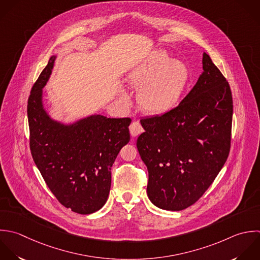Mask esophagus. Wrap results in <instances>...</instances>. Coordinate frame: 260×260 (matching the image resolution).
Here are the masks:
<instances>
[{
	"label": "esophagus",
	"instance_id": "esophagus-1",
	"mask_svg": "<svg viewBox=\"0 0 260 260\" xmlns=\"http://www.w3.org/2000/svg\"><path fill=\"white\" fill-rule=\"evenodd\" d=\"M129 132L133 137H137L144 132V128L139 121H133L129 125Z\"/></svg>",
	"mask_w": 260,
	"mask_h": 260
}]
</instances>
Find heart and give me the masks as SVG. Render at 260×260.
Wrapping results in <instances>:
<instances>
[{"label": "heart", "mask_w": 260, "mask_h": 260, "mask_svg": "<svg viewBox=\"0 0 260 260\" xmlns=\"http://www.w3.org/2000/svg\"><path fill=\"white\" fill-rule=\"evenodd\" d=\"M188 69L172 59L163 49L152 51L127 76L128 83L139 90L142 109L151 114H165L179 103L188 83ZM120 99L128 104L131 95L121 90Z\"/></svg>", "instance_id": "1"}]
</instances>
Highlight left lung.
Listing matches in <instances>:
<instances>
[{
    "label": "left lung",
    "instance_id": "left-lung-1",
    "mask_svg": "<svg viewBox=\"0 0 260 260\" xmlns=\"http://www.w3.org/2000/svg\"><path fill=\"white\" fill-rule=\"evenodd\" d=\"M197 84L171 111L141 120L137 147L149 172L148 198L156 207L181 211L206 192L230 152L232 93L204 52Z\"/></svg>",
    "mask_w": 260,
    "mask_h": 260
}]
</instances>
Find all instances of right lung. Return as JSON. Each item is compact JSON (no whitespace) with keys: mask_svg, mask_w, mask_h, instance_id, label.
<instances>
[{"mask_svg":"<svg viewBox=\"0 0 260 260\" xmlns=\"http://www.w3.org/2000/svg\"><path fill=\"white\" fill-rule=\"evenodd\" d=\"M55 55L39 75L28 98L30 150L46 185L67 209L81 215L100 210L111 185V167L129 142L132 119L93 114L64 124L52 119L43 106L42 89Z\"/></svg>","mask_w":260,"mask_h":260,"instance_id":"right-lung-1","label":"right lung"}]
</instances>
